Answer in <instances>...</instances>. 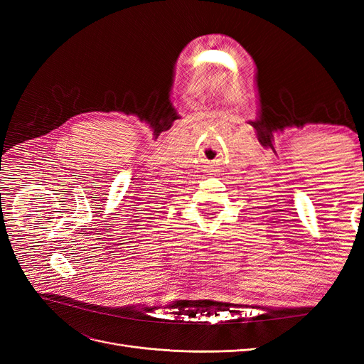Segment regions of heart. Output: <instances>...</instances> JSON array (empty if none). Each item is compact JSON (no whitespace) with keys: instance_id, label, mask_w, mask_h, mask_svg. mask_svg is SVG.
<instances>
[{"instance_id":"1","label":"heart","mask_w":364,"mask_h":364,"mask_svg":"<svg viewBox=\"0 0 364 364\" xmlns=\"http://www.w3.org/2000/svg\"><path fill=\"white\" fill-rule=\"evenodd\" d=\"M234 97L240 98V97H241V91H240V90H237V91H235V94H234Z\"/></svg>"}]
</instances>
